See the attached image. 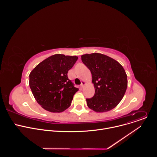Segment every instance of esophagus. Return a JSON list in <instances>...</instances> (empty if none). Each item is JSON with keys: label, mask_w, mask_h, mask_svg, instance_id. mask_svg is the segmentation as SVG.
Here are the masks:
<instances>
[{"label": "esophagus", "mask_w": 157, "mask_h": 157, "mask_svg": "<svg viewBox=\"0 0 157 157\" xmlns=\"http://www.w3.org/2000/svg\"><path fill=\"white\" fill-rule=\"evenodd\" d=\"M86 84V82L84 81H82L81 82V87H83L84 86V85Z\"/></svg>", "instance_id": "esophagus-1"}]
</instances>
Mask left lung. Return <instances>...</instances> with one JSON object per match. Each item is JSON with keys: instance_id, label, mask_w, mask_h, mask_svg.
Masks as SVG:
<instances>
[{"instance_id": "left-lung-1", "label": "left lung", "mask_w": 157, "mask_h": 157, "mask_svg": "<svg viewBox=\"0 0 157 157\" xmlns=\"http://www.w3.org/2000/svg\"><path fill=\"white\" fill-rule=\"evenodd\" d=\"M81 60L91 71L95 88L93 98L86 99L88 107L96 113L115 108L127 87V75L122 66L114 59L98 53L82 55Z\"/></svg>"}]
</instances>
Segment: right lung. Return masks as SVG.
<instances>
[{
    "label": "right lung",
    "mask_w": 157,
    "mask_h": 157,
    "mask_svg": "<svg viewBox=\"0 0 157 157\" xmlns=\"http://www.w3.org/2000/svg\"><path fill=\"white\" fill-rule=\"evenodd\" d=\"M78 57L56 54L44 59L29 75V86L36 102L44 110L61 113L71 104L79 89L68 78Z\"/></svg>",
    "instance_id": "add662e5"
}]
</instances>
